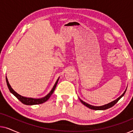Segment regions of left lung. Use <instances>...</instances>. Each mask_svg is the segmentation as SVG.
Returning <instances> with one entry per match:
<instances>
[{
    "label": "left lung",
    "instance_id": "left-lung-1",
    "mask_svg": "<svg viewBox=\"0 0 133 133\" xmlns=\"http://www.w3.org/2000/svg\"><path fill=\"white\" fill-rule=\"evenodd\" d=\"M127 88H126V90H125V91L123 92V93L122 94V95L120 96L119 97H118L117 99L114 100V101H112V102H110V103H107V104H105L104 105H102V106H94V105H90V104H88V103H87L86 102H85L84 101H83L82 100H81L79 97V99L80 101L81 102V103H82V104L84 105L85 106H86L87 107H88V108L91 109V110H107V109H108V108H111V107H113L114 105H115L116 103H117V102L119 101V100L121 99L122 97H123V96H124L125 92H126V91H127Z\"/></svg>",
    "mask_w": 133,
    "mask_h": 133
}]
</instances>
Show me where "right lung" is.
Masks as SVG:
<instances>
[{"label":"right lung","instance_id":"add662e5","mask_svg":"<svg viewBox=\"0 0 133 133\" xmlns=\"http://www.w3.org/2000/svg\"><path fill=\"white\" fill-rule=\"evenodd\" d=\"M59 77L58 78L57 81H56L55 84L52 87V90L50 91V92L49 93L45 96V97H42V98H39V99H36V98H31V97H24V96H22L21 95H20L19 94H18L17 92H16L15 91H14L13 89L11 88V85H10V83L8 82V79H7L6 76V84L7 86H8V88L10 90V91L11 92V93L13 94V95L15 96L16 98H17L18 100H19L22 103H23V104L26 105H38V104H41V103H43L45 102L48 101L49 99V98L51 97V96L52 95V94L53 93L54 90H55L56 85L57 84L58 81H59Z\"/></svg>","mask_w":133,"mask_h":133}]
</instances>
